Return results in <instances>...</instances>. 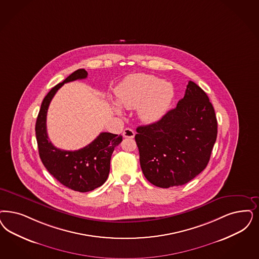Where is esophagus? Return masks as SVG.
<instances>
[{
  "instance_id": "34e87169",
  "label": "esophagus",
  "mask_w": 259,
  "mask_h": 259,
  "mask_svg": "<svg viewBox=\"0 0 259 259\" xmlns=\"http://www.w3.org/2000/svg\"><path fill=\"white\" fill-rule=\"evenodd\" d=\"M123 137L124 138H128V139H133L135 137V132L132 130V129H130V128H126L124 129V131H123Z\"/></svg>"
}]
</instances>
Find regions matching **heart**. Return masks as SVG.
Segmentation results:
<instances>
[{
    "label": "heart",
    "instance_id": "1",
    "mask_svg": "<svg viewBox=\"0 0 259 259\" xmlns=\"http://www.w3.org/2000/svg\"><path fill=\"white\" fill-rule=\"evenodd\" d=\"M117 104L125 109L137 108L139 118L153 124L165 115L174 97L173 85L157 76L135 73L126 76L115 91ZM116 112L119 110L116 108Z\"/></svg>",
    "mask_w": 259,
    "mask_h": 259
}]
</instances>
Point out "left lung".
<instances>
[{"instance_id": "left-lung-1", "label": "left lung", "mask_w": 259, "mask_h": 259, "mask_svg": "<svg viewBox=\"0 0 259 259\" xmlns=\"http://www.w3.org/2000/svg\"><path fill=\"white\" fill-rule=\"evenodd\" d=\"M137 133L144 177L159 188L178 187L207 165L217 138V119L206 94L189 81L176 108L153 124L139 126Z\"/></svg>"}]
</instances>
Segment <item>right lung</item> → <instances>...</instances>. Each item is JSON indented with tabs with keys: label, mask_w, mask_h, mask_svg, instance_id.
Returning <instances> with one entry per match:
<instances>
[{
	"label": "right lung",
	"mask_w": 259,
	"mask_h": 259,
	"mask_svg": "<svg viewBox=\"0 0 259 259\" xmlns=\"http://www.w3.org/2000/svg\"><path fill=\"white\" fill-rule=\"evenodd\" d=\"M88 72L79 69L54 86L46 96L36 119L35 133L40 159L47 170L63 186L74 191L88 192L102 186L110 172L111 156L122 141L121 136L100 133L87 146L75 151L56 148L47 133V113L56 92L65 83L84 79Z\"/></svg>",
	"instance_id": "1"
}]
</instances>
